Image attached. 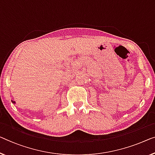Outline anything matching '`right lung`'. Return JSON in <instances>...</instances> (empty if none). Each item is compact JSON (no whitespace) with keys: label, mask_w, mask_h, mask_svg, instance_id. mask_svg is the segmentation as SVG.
I'll list each match as a JSON object with an SVG mask.
<instances>
[{"label":"right lung","mask_w":155,"mask_h":155,"mask_svg":"<svg viewBox=\"0 0 155 155\" xmlns=\"http://www.w3.org/2000/svg\"><path fill=\"white\" fill-rule=\"evenodd\" d=\"M12 102L13 104H15V101H12Z\"/></svg>","instance_id":"add662e5"}]
</instances>
